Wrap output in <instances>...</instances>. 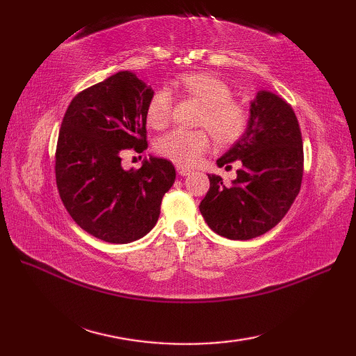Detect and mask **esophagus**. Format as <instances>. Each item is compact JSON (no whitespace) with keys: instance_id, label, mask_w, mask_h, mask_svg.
<instances>
[{"instance_id":"1","label":"esophagus","mask_w":356,"mask_h":356,"mask_svg":"<svg viewBox=\"0 0 356 356\" xmlns=\"http://www.w3.org/2000/svg\"><path fill=\"white\" fill-rule=\"evenodd\" d=\"M176 170L179 172V176H190L191 174V170L186 168V166H184V165H177Z\"/></svg>"}]
</instances>
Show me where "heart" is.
I'll use <instances>...</instances> for the list:
<instances>
[{
    "mask_svg": "<svg viewBox=\"0 0 356 356\" xmlns=\"http://www.w3.org/2000/svg\"><path fill=\"white\" fill-rule=\"evenodd\" d=\"M180 93L202 104L197 125L208 128L218 145L237 143L249 128V111L243 104L231 99V87L220 78L205 72L180 74L172 81ZM172 101L168 90L161 88L151 96L147 105V122L154 130H162L171 120ZM207 130H172L156 142L159 154L179 165L193 166L211 147Z\"/></svg>",
    "mask_w": 356,
    "mask_h": 356,
    "instance_id": "b5f03b06",
    "label": "heart"
}]
</instances>
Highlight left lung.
<instances>
[{"label": "left lung", "mask_w": 356, "mask_h": 356, "mask_svg": "<svg viewBox=\"0 0 356 356\" xmlns=\"http://www.w3.org/2000/svg\"><path fill=\"white\" fill-rule=\"evenodd\" d=\"M240 161L237 179L226 186L216 174L200 202V213L218 236L251 240L274 228L300 193L303 179V139L297 116L282 97L260 92L251 102L246 134L217 161Z\"/></svg>", "instance_id": "8db88e82"}]
</instances>
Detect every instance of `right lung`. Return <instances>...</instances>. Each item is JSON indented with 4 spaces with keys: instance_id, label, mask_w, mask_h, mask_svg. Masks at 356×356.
Returning a JSON list of instances; mask_svg holds the SVG:
<instances>
[{
    "instance_id": "1",
    "label": "right lung",
    "mask_w": 356,
    "mask_h": 356,
    "mask_svg": "<svg viewBox=\"0 0 356 356\" xmlns=\"http://www.w3.org/2000/svg\"><path fill=\"white\" fill-rule=\"evenodd\" d=\"M131 72H119L73 97L59 130L55 172L65 209L82 229L108 243L145 236L176 179L170 161L151 156L139 170L122 168V153H142L147 105L153 96Z\"/></svg>"
}]
</instances>
